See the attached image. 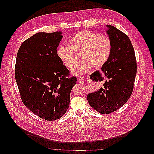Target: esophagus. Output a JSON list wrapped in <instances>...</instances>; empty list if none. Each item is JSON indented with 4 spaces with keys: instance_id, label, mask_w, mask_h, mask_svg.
<instances>
[{
    "instance_id": "1",
    "label": "esophagus",
    "mask_w": 154,
    "mask_h": 154,
    "mask_svg": "<svg viewBox=\"0 0 154 154\" xmlns=\"http://www.w3.org/2000/svg\"><path fill=\"white\" fill-rule=\"evenodd\" d=\"M78 81L79 83H82V82H83V78L82 76H78Z\"/></svg>"
}]
</instances>
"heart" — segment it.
Masks as SVG:
<instances>
[{
    "label": "heart",
    "instance_id": "heart-1",
    "mask_svg": "<svg viewBox=\"0 0 154 154\" xmlns=\"http://www.w3.org/2000/svg\"><path fill=\"white\" fill-rule=\"evenodd\" d=\"M68 45H61L57 54L58 58L67 68L73 67L79 59L82 60L72 69L76 75L87 72L92 66H102L109 59L112 44L109 36L87 31H79L69 41Z\"/></svg>",
    "mask_w": 154,
    "mask_h": 154
}]
</instances>
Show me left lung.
I'll list each match as a JSON object with an SVG mask.
<instances>
[{"label":"left lung","mask_w":154,"mask_h":154,"mask_svg":"<svg viewBox=\"0 0 154 154\" xmlns=\"http://www.w3.org/2000/svg\"><path fill=\"white\" fill-rule=\"evenodd\" d=\"M112 44L110 57L101 67L107 80L103 87L88 94V103L102 114H108L121 108L131 96L137 73L134 49L128 36L114 26H106ZM102 76L98 74V80Z\"/></svg>","instance_id":"1"}]
</instances>
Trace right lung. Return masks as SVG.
<instances>
[{
  "label": "right lung",
  "instance_id": "right-lung-1",
  "mask_svg": "<svg viewBox=\"0 0 154 154\" xmlns=\"http://www.w3.org/2000/svg\"><path fill=\"white\" fill-rule=\"evenodd\" d=\"M62 37L60 31L37 32L22 44L17 55L15 79L23 103L47 121L66 114L77 81L57 56Z\"/></svg>",
  "mask_w": 154,
  "mask_h": 154
}]
</instances>
